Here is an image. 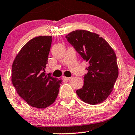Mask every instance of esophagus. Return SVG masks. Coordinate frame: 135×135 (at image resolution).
<instances>
[{
  "label": "esophagus",
  "instance_id": "1",
  "mask_svg": "<svg viewBox=\"0 0 135 135\" xmlns=\"http://www.w3.org/2000/svg\"><path fill=\"white\" fill-rule=\"evenodd\" d=\"M62 78H63V79H66V80H70V79H71L72 78H73V77H67L63 76V77H62Z\"/></svg>",
  "mask_w": 135,
  "mask_h": 135
}]
</instances>
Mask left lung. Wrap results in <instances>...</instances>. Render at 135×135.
Segmentation results:
<instances>
[{
  "instance_id": "1",
  "label": "left lung",
  "mask_w": 135,
  "mask_h": 135,
  "mask_svg": "<svg viewBox=\"0 0 135 135\" xmlns=\"http://www.w3.org/2000/svg\"><path fill=\"white\" fill-rule=\"evenodd\" d=\"M66 38L88 63L84 86L76 93L89 104L101 103L112 92L119 75L115 52L104 38L88 31H73Z\"/></svg>"
}]
</instances>
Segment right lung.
Listing matches in <instances>:
<instances>
[{
    "mask_svg": "<svg viewBox=\"0 0 135 135\" xmlns=\"http://www.w3.org/2000/svg\"><path fill=\"white\" fill-rule=\"evenodd\" d=\"M51 42V36L33 38L23 46L12 65L13 85L27 104L38 109L55 102L62 82L45 73Z\"/></svg>",
    "mask_w": 135,
    "mask_h": 135,
    "instance_id": "obj_1",
    "label": "right lung"
}]
</instances>
